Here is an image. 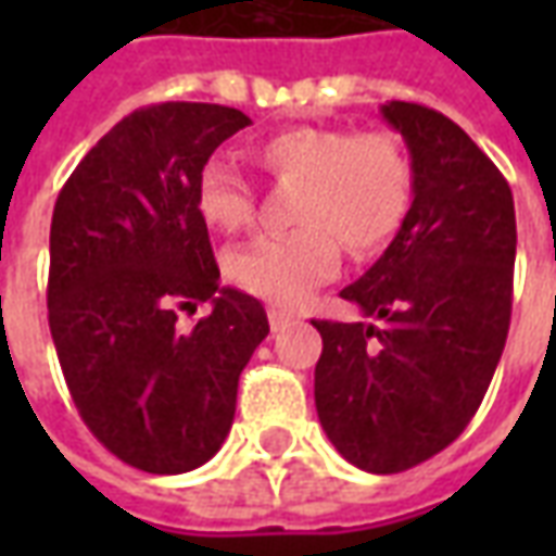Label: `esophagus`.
<instances>
[{
  "label": "esophagus",
  "instance_id": "esophagus-1",
  "mask_svg": "<svg viewBox=\"0 0 556 556\" xmlns=\"http://www.w3.org/2000/svg\"><path fill=\"white\" fill-rule=\"evenodd\" d=\"M267 321H270V330H282V327H289L294 321V315L286 313V309H270Z\"/></svg>",
  "mask_w": 556,
  "mask_h": 556
}]
</instances>
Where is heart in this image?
Returning <instances> with one entry per match:
<instances>
[{
  "mask_svg": "<svg viewBox=\"0 0 556 556\" xmlns=\"http://www.w3.org/2000/svg\"><path fill=\"white\" fill-rule=\"evenodd\" d=\"M262 169L301 190L289 235H262L229 255V277L277 306L301 303L339 270V243L357 258L396 238L414 199V163L393 130L291 127L258 148ZM195 205L211 229L243 231L253 223V187L211 160L195 181Z\"/></svg>",
  "mask_w": 556,
  "mask_h": 556,
  "instance_id": "heart-1",
  "label": "heart"
}]
</instances>
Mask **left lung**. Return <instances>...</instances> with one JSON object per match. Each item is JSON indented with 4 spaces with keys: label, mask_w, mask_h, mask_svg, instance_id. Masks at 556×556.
<instances>
[{
    "label": "left lung",
    "mask_w": 556,
    "mask_h": 556,
    "mask_svg": "<svg viewBox=\"0 0 556 556\" xmlns=\"http://www.w3.org/2000/svg\"><path fill=\"white\" fill-rule=\"evenodd\" d=\"M405 137L414 202L402 229L342 298L375 325L321 333L315 408L342 458L402 473L467 429L501 363L513 315V190L453 118L422 103L381 106Z\"/></svg>",
    "instance_id": "obj_1"
}]
</instances>
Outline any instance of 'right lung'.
I'll return each mask as SVG.
<instances>
[{
    "instance_id": "obj_1",
    "label": "right lung",
    "mask_w": 556,
    "mask_h": 556,
    "mask_svg": "<svg viewBox=\"0 0 556 556\" xmlns=\"http://www.w3.org/2000/svg\"><path fill=\"white\" fill-rule=\"evenodd\" d=\"M250 125L219 103H151L91 148L55 199L47 313L79 417L125 465L187 473L217 453L265 306L219 286L199 172ZM215 306L190 334L177 309Z\"/></svg>"
}]
</instances>
